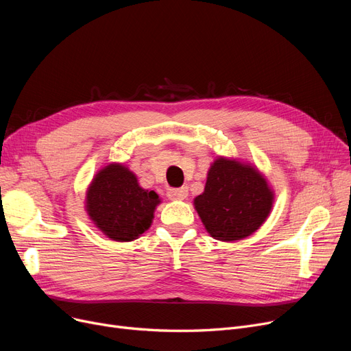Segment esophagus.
<instances>
[{
    "label": "esophagus",
    "mask_w": 351,
    "mask_h": 351,
    "mask_svg": "<svg viewBox=\"0 0 351 351\" xmlns=\"http://www.w3.org/2000/svg\"><path fill=\"white\" fill-rule=\"evenodd\" d=\"M168 197L172 200H185L188 197V188H178V189H169L168 191Z\"/></svg>",
    "instance_id": "obj_1"
}]
</instances>
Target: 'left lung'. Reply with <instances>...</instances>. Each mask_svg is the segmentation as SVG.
<instances>
[{
	"instance_id": "1",
	"label": "left lung",
	"mask_w": 351,
	"mask_h": 351,
	"mask_svg": "<svg viewBox=\"0 0 351 351\" xmlns=\"http://www.w3.org/2000/svg\"><path fill=\"white\" fill-rule=\"evenodd\" d=\"M274 191L254 163L219 155L205 191L193 199L206 232L220 242H236L259 229L271 213Z\"/></svg>"
}]
</instances>
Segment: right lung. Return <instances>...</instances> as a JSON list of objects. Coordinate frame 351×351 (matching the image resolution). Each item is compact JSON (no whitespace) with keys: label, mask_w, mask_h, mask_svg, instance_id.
Masks as SVG:
<instances>
[{"label":"right lung","mask_w":351,"mask_h":351,"mask_svg":"<svg viewBox=\"0 0 351 351\" xmlns=\"http://www.w3.org/2000/svg\"><path fill=\"white\" fill-rule=\"evenodd\" d=\"M160 202L155 191L139 185L126 165L112 162L89 182L85 210L90 222L110 241L132 242L151 228Z\"/></svg>","instance_id":"right-lung-1"}]
</instances>
